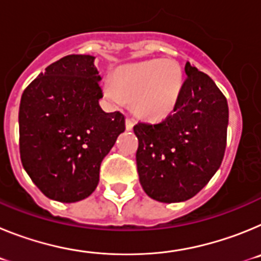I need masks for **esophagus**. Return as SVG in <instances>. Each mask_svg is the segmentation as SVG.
<instances>
[{"label": "esophagus", "instance_id": "34e87169", "mask_svg": "<svg viewBox=\"0 0 261 261\" xmlns=\"http://www.w3.org/2000/svg\"><path fill=\"white\" fill-rule=\"evenodd\" d=\"M125 126H126V129H128V130H132V128H133V119H132V117H126Z\"/></svg>", "mask_w": 261, "mask_h": 261}]
</instances>
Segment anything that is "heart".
<instances>
[{"instance_id": "1", "label": "heart", "mask_w": 261, "mask_h": 261, "mask_svg": "<svg viewBox=\"0 0 261 261\" xmlns=\"http://www.w3.org/2000/svg\"><path fill=\"white\" fill-rule=\"evenodd\" d=\"M114 82L120 95L132 100L140 116L161 119L176 105L183 86V71L174 60H149L117 69ZM105 94L112 100L119 99L108 84L105 85Z\"/></svg>"}]
</instances>
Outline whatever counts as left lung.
Returning <instances> with one entry per match:
<instances>
[{
	"mask_svg": "<svg viewBox=\"0 0 261 261\" xmlns=\"http://www.w3.org/2000/svg\"><path fill=\"white\" fill-rule=\"evenodd\" d=\"M174 111L159 123L133 126L140 181L151 199L179 202L204 188L226 149L229 107L214 81L190 62Z\"/></svg>",
	"mask_w": 261,
	"mask_h": 261,
	"instance_id": "8db88e82",
	"label": "left lung"
}]
</instances>
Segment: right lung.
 I'll return each instance as SVG.
<instances>
[{
  "instance_id": "right-lung-1",
  "label": "right lung",
  "mask_w": 261,
  "mask_h": 261,
  "mask_svg": "<svg viewBox=\"0 0 261 261\" xmlns=\"http://www.w3.org/2000/svg\"><path fill=\"white\" fill-rule=\"evenodd\" d=\"M94 56L69 55L24 89L19 106L22 165L41 192L60 202L89 197L125 119L99 106L103 91Z\"/></svg>"
}]
</instances>
